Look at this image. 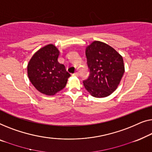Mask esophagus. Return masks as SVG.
Returning <instances> with one entry per match:
<instances>
[{
    "instance_id": "obj_1",
    "label": "esophagus",
    "mask_w": 152,
    "mask_h": 152,
    "mask_svg": "<svg viewBox=\"0 0 152 152\" xmlns=\"http://www.w3.org/2000/svg\"><path fill=\"white\" fill-rule=\"evenodd\" d=\"M72 76H79V73H78V72H75V73L72 74Z\"/></svg>"
}]
</instances>
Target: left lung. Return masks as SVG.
<instances>
[{
    "instance_id": "left-lung-1",
    "label": "left lung",
    "mask_w": 152,
    "mask_h": 152,
    "mask_svg": "<svg viewBox=\"0 0 152 152\" xmlns=\"http://www.w3.org/2000/svg\"><path fill=\"white\" fill-rule=\"evenodd\" d=\"M89 78L83 81L85 88L94 97L104 98L118 87L125 72L123 58L114 48L100 41L86 48Z\"/></svg>"
}]
</instances>
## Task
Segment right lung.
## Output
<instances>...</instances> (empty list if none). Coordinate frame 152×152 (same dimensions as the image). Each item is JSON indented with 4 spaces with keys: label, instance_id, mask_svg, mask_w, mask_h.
<instances>
[{
    "label": "right lung",
    "instance_id": "add662e5",
    "mask_svg": "<svg viewBox=\"0 0 152 152\" xmlns=\"http://www.w3.org/2000/svg\"><path fill=\"white\" fill-rule=\"evenodd\" d=\"M60 52L52 44L40 48L27 65V75L34 87L40 93L53 96L67 84L70 74L58 61Z\"/></svg>",
    "mask_w": 152,
    "mask_h": 152
}]
</instances>
